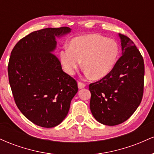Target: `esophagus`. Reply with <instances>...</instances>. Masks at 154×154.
Returning a JSON list of instances; mask_svg holds the SVG:
<instances>
[{
  "label": "esophagus",
  "instance_id": "esophagus-1",
  "mask_svg": "<svg viewBox=\"0 0 154 154\" xmlns=\"http://www.w3.org/2000/svg\"><path fill=\"white\" fill-rule=\"evenodd\" d=\"M86 86V85L85 84L84 82H78V88L79 89H82V88H84Z\"/></svg>",
  "mask_w": 154,
  "mask_h": 154
}]
</instances>
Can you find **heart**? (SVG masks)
<instances>
[{"label": "heart", "mask_w": 154, "mask_h": 154, "mask_svg": "<svg viewBox=\"0 0 154 154\" xmlns=\"http://www.w3.org/2000/svg\"><path fill=\"white\" fill-rule=\"evenodd\" d=\"M119 54L115 40L92 34L75 38L69 48L60 53L61 62L69 74H73L81 65L94 79L106 76L115 66Z\"/></svg>", "instance_id": "heart-1"}]
</instances>
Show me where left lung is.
<instances>
[{
    "mask_svg": "<svg viewBox=\"0 0 154 154\" xmlns=\"http://www.w3.org/2000/svg\"><path fill=\"white\" fill-rule=\"evenodd\" d=\"M119 36L122 56L106 76L89 85L92 114L98 122L109 126L128 120L139 106L143 95L142 55L128 36Z\"/></svg>",
    "mask_w": 154,
    "mask_h": 154,
    "instance_id": "1",
    "label": "left lung"
}]
</instances>
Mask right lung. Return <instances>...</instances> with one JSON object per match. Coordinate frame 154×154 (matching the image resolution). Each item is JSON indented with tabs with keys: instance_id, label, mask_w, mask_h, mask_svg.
Listing matches in <instances>:
<instances>
[{
	"instance_id": "right-lung-1",
	"label": "right lung",
	"mask_w": 154,
	"mask_h": 154,
	"mask_svg": "<svg viewBox=\"0 0 154 154\" xmlns=\"http://www.w3.org/2000/svg\"><path fill=\"white\" fill-rule=\"evenodd\" d=\"M71 32L67 26L45 28L21 39L11 53L8 80L15 103L35 125L51 128L65 119L77 81L63 72L54 53L56 37Z\"/></svg>"
}]
</instances>
